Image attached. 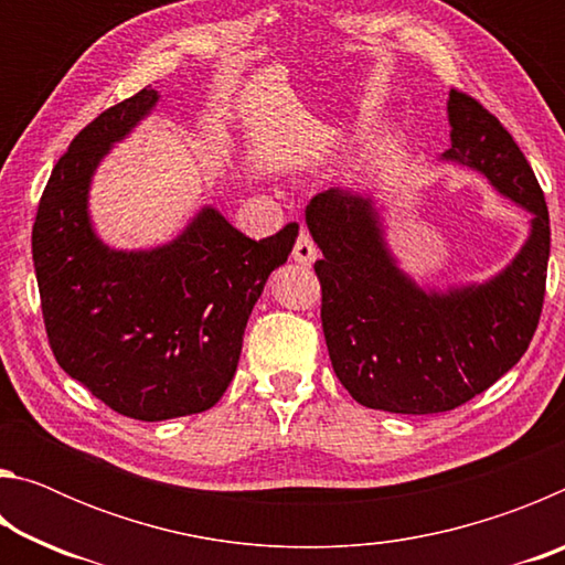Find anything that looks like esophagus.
Returning <instances> with one entry per match:
<instances>
[{"label":"esophagus","instance_id":"34e87169","mask_svg":"<svg viewBox=\"0 0 565 565\" xmlns=\"http://www.w3.org/2000/svg\"><path fill=\"white\" fill-rule=\"evenodd\" d=\"M291 254H294V262H299L303 266H309V264L317 262L319 248H317V244H313V238H311L309 232H306V228H301L299 236H296V244H294V252Z\"/></svg>","mask_w":565,"mask_h":565}]
</instances>
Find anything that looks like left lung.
Here are the masks:
<instances>
[{"label": "left lung", "instance_id": "left-lung-1", "mask_svg": "<svg viewBox=\"0 0 565 565\" xmlns=\"http://www.w3.org/2000/svg\"><path fill=\"white\" fill-rule=\"evenodd\" d=\"M451 149L441 159L478 171L531 212V234L503 271L483 284L426 291L388 252L374 199L321 191L306 226L321 248V327L331 366L361 406L441 414L493 386L539 327L551 254L543 191L503 124L468 94H448Z\"/></svg>", "mask_w": 565, "mask_h": 565}]
</instances>
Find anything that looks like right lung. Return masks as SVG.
<instances>
[{"label": "right lung", "instance_id": "right-lung-1", "mask_svg": "<svg viewBox=\"0 0 565 565\" xmlns=\"http://www.w3.org/2000/svg\"><path fill=\"white\" fill-rule=\"evenodd\" d=\"M141 89L76 134L36 209L32 259L54 359L111 411L137 420L202 414L224 396L246 321L299 224L254 242L204 206L174 242L117 252L89 218V184L114 141L157 107Z\"/></svg>", "mask_w": 565, "mask_h": 565}]
</instances>
